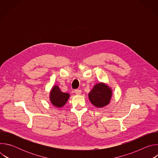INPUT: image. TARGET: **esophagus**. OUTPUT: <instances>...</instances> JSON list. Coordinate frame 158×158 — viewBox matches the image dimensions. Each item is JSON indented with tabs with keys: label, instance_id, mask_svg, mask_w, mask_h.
Returning a JSON list of instances; mask_svg holds the SVG:
<instances>
[{
	"label": "esophagus",
	"instance_id": "1",
	"mask_svg": "<svg viewBox=\"0 0 158 158\" xmlns=\"http://www.w3.org/2000/svg\"><path fill=\"white\" fill-rule=\"evenodd\" d=\"M74 93L76 94H77V95H79L81 94V91L80 89H75L74 90Z\"/></svg>",
	"mask_w": 158,
	"mask_h": 158
}]
</instances>
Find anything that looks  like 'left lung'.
I'll return each instance as SVG.
<instances>
[{
    "label": "left lung",
    "instance_id": "1",
    "mask_svg": "<svg viewBox=\"0 0 158 158\" xmlns=\"http://www.w3.org/2000/svg\"><path fill=\"white\" fill-rule=\"evenodd\" d=\"M111 90L106 85L99 83L94 87L89 94V98L91 103L98 107L107 105L111 98Z\"/></svg>",
    "mask_w": 158,
    "mask_h": 158
}]
</instances>
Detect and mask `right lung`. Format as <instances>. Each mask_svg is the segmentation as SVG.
<instances>
[{
    "label": "right lung",
    "mask_w": 158,
    "mask_h": 158,
    "mask_svg": "<svg viewBox=\"0 0 158 158\" xmlns=\"http://www.w3.org/2000/svg\"><path fill=\"white\" fill-rule=\"evenodd\" d=\"M69 98V94L68 93H62L57 85L52 88L50 94V99L52 104L57 107L64 106Z\"/></svg>",
    "instance_id": "right-lung-1"
}]
</instances>
